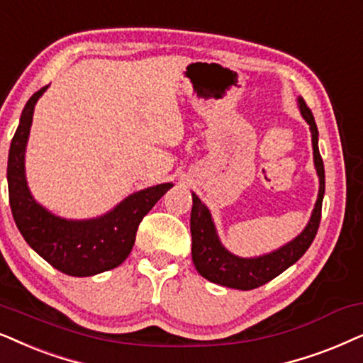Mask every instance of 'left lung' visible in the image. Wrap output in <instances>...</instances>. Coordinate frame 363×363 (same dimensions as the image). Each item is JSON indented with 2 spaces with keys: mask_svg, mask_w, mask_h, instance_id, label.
<instances>
[{
  "mask_svg": "<svg viewBox=\"0 0 363 363\" xmlns=\"http://www.w3.org/2000/svg\"><path fill=\"white\" fill-rule=\"evenodd\" d=\"M297 104L302 118L306 119L308 129H311L313 166H315L318 176V194L311 219L301 234L294 238L291 242L284 244L282 247L257 255V257H239L222 245L211 211L196 196V192H192V262H194L197 272L211 282L229 289H239V291H252V289L267 284L269 280L275 279L279 274H282L284 270L296 264L311 247L312 240L315 239L318 224H320L323 192H325V172H323V161L320 152H318V131L315 119H313L312 111L306 106V101L298 98Z\"/></svg>",
  "mask_w": 363,
  "mask_h": 363,
  "instance_id": "obj_1",
  "label": "left lung"
}]
</instances>
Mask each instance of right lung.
<instances>
[{"label": "right lung", "mask_w": 363, "mask_h": 363, "mask_svg": "<svg viewBox=\"0 0 363 363\" xmlns=\"http://www.w3.org/2000/svg\"><path fill=\"white\" fill-rule=\"evenodd\" d=\"M50 86L38 91L24 106L19 125L9 146L8 191L16 227L28 245L48 264L72 277H89L118 267L136 240L143 217L172 187L164 182L133 192L103 216L65 219L52 214L33 197L26 181L28 139L38 99Z\"/></svg>", "instance_id": "1"}]
</instances>
